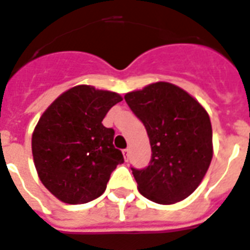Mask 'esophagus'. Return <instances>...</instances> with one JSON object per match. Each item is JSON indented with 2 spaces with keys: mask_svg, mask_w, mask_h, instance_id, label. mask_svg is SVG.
Here are the masks:
<instances>
[{
  "mask_svg": "<svg viewBox=\"0 0 250 250\" xmlns=\"http://www.w3.org/2000/svg\"><path fill=\"white\" fill-rule=\"evenodd\" d=\"M122 153H123V157H125V162L128 160V157H129V149H123L122 150Z\"/></svg>",
  "mask_w": 250,
  "mask_h": 250,
  "instance_id": "34e87169",
  "label": "esophagus"
}]
</instances>
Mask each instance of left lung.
I'll return each instance as SVG.
<instances>
[{
	"label": "left lung",
	"mask_w": 250,
	"mask_h": 250,
	"mask_svg": "<svg viewBox=\"0 0 250 250\" xmlns=\"http://www.w3.org/2000/svg\"><path fill=\"white\" fill-rule=\"evenodd\" d=\"M125 100L145 125L153 153L147 167L131 168L139 191L158 204L181 202L209 168V115L186 91L168 82L125 93Z\"/></svg>",
	"instance_id": "left-lung-1"
}]
</instances>
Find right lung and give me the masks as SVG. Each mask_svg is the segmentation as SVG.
Here are the masks:
<instances>
[{
  "label": "right lung",
  "mask_w": 250,
  "mask_h": 250,
  "mask_svg": "<svg viewBox=\"0 0 250 250\" xmlns=\"http://www.w3.org/2000/svg\"><path fill=\"white\" fill-rule=\"evenodd\" d=\"M121 95L81 84L46 109L32 136V153L44 188L68 204L103 195L111 172L125 162L114 129L101 123Z\"/></svg>",
  "instance_id": "obj_1"
}]
</instances>
